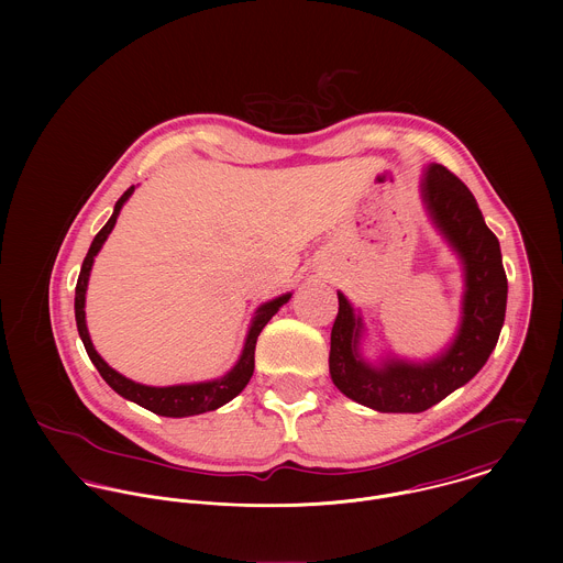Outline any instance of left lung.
<instances>
[{"mask_svg":"<svg viewBox=\"0 0 563 563\" xmlns=\"http://www.w3.org/2000/svg\"><path fill=\"white\" fill-rule=\"evenodd\" d=\"M420 199L438 234L462 262V319L453 340L433 357L413 362L399 355L362 353V312L338 292L331 327L329 375L351 401L386 413H418L466 386L494 351L507 308V277L498 239L483 221L477 199L442 164L424 166Z\"/></svg>","mask_w":563,"mask_h":563,"instance_id":"1","label":"left lung"}]
</instances>
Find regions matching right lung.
<instances>
[{
    "label": "right lung",
    "mask_w": 563,
    "mask_h": 563,
    "mask_svg": "<svg viewBox=\"0 0 563 563\" xmlns=\"http://www.w3.org/2000/svg\"><path fill=\"white\" fill-rule=\"evenodd\" d=\"M136 186H130L121 199L114 203V210H112V217L108 219V223L99 230V234L90 242V249L81 262L80 277H78V286H76V322H78V331H80L81 342H84V349L90 357V362L95 364V368L99 371V375L103 377V382L117 393L121 395L123 399L128 401L136 402L158 416H166V418H186V416H197V413H206V411H212V409H219L221 405L232 401L234 397H239L244 386L249 384L251 375H253V368H255V342H257V335L260 331L264 329V324L271 321L279 308L284 303L290 301L292 292H286V295H279L266 303H262L253 319L249 324V331H246V338H244V344H242L241 357L239 362L232 366V371H228L223 377L219 379H210V382H199V384H177V386H145V384H139V382H132L128 379L125 375L117 373L112 366L106 364V360L95 351L92 346V340H90V333H88V327H86V312H84V306H86V288H88V277H90V271H92V262H95V255L101 251L103 242L108 241L110 232L114 230L117 225V219H119V212L121 208L125 206V201L132 197Z\"/></svg>",
    "instance_id": "right-lung-1"
}]
</instances>
